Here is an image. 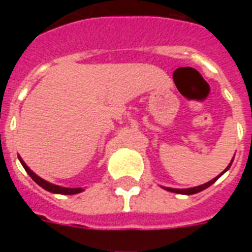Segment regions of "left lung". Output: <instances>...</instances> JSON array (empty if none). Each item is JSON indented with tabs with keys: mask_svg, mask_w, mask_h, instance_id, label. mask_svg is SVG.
Masks as SVG:
<instances>
[{
	"mask_svg": "<svg viewBox=\"0 0 252 252\" xmlns=\"http://www.w3.org/2000/svg\"><path fill=\"white\" fill-rule=\"evenodd\" d=\"M233 158H235V157H233ZM232 162H233V159H232V160H231V163L228 164L227 169L224 170L221 174H219L216 177V178H213V180L209 181V182H206V184H204V185L194 186V188H188V189H173V188H166V186H162V188H163L164 190H167V191H173V193H178V194L190 195V194H195V193H200V191H202V190H205L206 188H209V186H211V185H213V184H215V182H216V181L219 180V178H220V177H221V175L224 174V173H225V171H228V169L231 167V164H232Z\"/></svg>",
	"mask_w": 252,
	"mask_h": 252,
	"instance_id": "8db88e82",
	"label": "left lung"
}]
</instances>
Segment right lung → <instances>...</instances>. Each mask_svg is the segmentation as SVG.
<instances>
[{"instance_id": "add662e5", "label": "right lung", "mask_w": 252, "mask_h": 252, "mask_svg": "<svg viewBox=\"0 0 252 252\" xmlns=\"http://www.w3.org/2000/svg\"><path fill=\"white\" fill-rule=\"evenodd\" d=\"M19 160L21 162V164H23V167L25 169V171L30 174L31 178L35 181L37 185L41 186L43 189L47 190V191H50V193H55V194H78V193L83 191L82 188H63V186L54 185L51 182H48V181L40 178L39 175H36L35 173L25 164V162L21 159V157H19Z\"/></svg>"}]
</instances>
